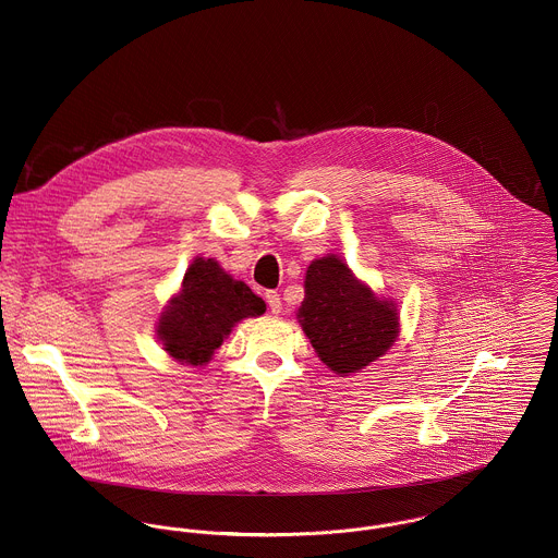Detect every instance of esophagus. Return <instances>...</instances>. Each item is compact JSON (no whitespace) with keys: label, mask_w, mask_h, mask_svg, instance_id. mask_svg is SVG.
<instances>
[{"label":"esophagus","mask_w":558,"mask_h":558,"mask_svg":"<svg viewBox=\"0 0 558 558\" xmlns=\"http://www.w3.org/2000/svg\"><path fill=\"white\" fill-rule=\"evenodd\" d=\"M266 303H268V310L272 312V314H281V299H279V294L277 292H266Z\"/></svg>","instance_id":"esophagus-1"}]
</instances>
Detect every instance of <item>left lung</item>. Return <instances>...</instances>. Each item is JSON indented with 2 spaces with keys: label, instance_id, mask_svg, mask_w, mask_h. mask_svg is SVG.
I'll return each mask as SVG.
<instances>
[{
  "label": "left lung",
  "instance_id": "1",
  "mask_svg": "<svg viewBox=\"0 0 558 558\" xmlns=\"http://www.w3.org/2000/svg\"><path fill=\"white\" fill-rule=\"evenodd\" d=\"M296 318L319 361L337 376L365 369L399 337L398 303L378 296L335 253L307 266Z\"/></svg>",
  "mask_w": 558,
  "mask_h": 558
}]
</instances>
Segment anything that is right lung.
Wrapping results in <instances>:
<instances>
[{"label":"right lung","instance_id":"right-lung-1","mask_svg":"<svg viewBox=\"0 0 558 558\" xmlns=\"http://www.w3.org/2000/svg\"><path fill=\"white\" fill-rule=\"evenodd\" d=\"M266 303L213 257H195L180 290L157 322L162 350L178 363L206 365L240 319L257 318Z\"/></svg>","mask_w":558,"mask_h":558}]
</instances>
